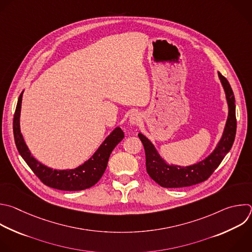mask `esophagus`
Wrapping results in <instances>:
<instances>
[{
  "label": "esophagus",
  "instance_id": "obj_1",
  "mask_svg": "<svg viewBox=\"0 0 252 252\" xmlns=\"http://www.w3.org/2000/svg\"><path fill=\"white\" fill-rule=\"evenodd\" d=\"M141 122V117L138 113H133L130 117H129V124L131 126H137L139 125Z\"/></svg>",
  "mask_w": 252,
  "mask_h": 252
}]
</instances>
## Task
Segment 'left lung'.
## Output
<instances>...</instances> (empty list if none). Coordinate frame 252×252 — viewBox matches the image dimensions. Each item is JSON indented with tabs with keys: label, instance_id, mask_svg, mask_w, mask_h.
<instances>
[{
	"label": "left lung",
	"instance_id": "1",
	"mask_svg": "<svg viewBox=\"0 0 252 252\" xmlns=\"http://www.w3.org/2000/svg\"><path fill=\"white\" fill-rule=\"evenodd\" d=\"M218 74L225 92L228 116L222 136L215 150L208 157L191 166L181 167L178 165H169L161 158L151 141L142 133H138V137L145 150L146 171L151 179L161 187L181 188L204 182L218 168L233 144L236 132L234 95L228 81L220 72Z\"/></svg>",
	"mask_w": 252,
	"mask_h": 252
}]
</instances>
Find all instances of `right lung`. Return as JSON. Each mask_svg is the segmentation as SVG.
Masks as SVG:
<instances>
[{
	"label": "right lung",
	"mask_w": 252,
	"mask_h": 252,
	"mask_svg": "<svg viewBox=\"0 0 252 252\" xmlns=\"http://www.w3.org/2000/svg\"><path fill=\"white\" fill-rule=\"evenodd\" d=\"M23 94L19 97L13 123L14 137L17 148L30 166L32 172L40 179V181L48 187L62 191H81L94 186L103 176L110 155L114 148L125 137L121 127H116L111 134L104 140L97 151L85 163L74 169L56 170L41 164L31 153L27 146L20 127V116L22 109Z\"/></svg>",
	"instance_id": "obj_1"
}]
</instances>
